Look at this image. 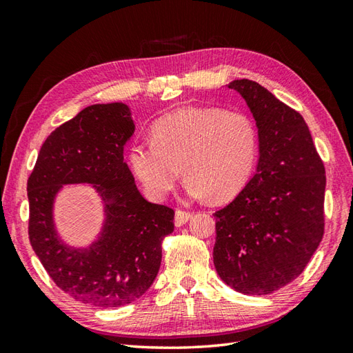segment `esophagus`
<instances>
[{
	"mask_svg": "<svg viewBox=\"0 0 353 353\" xmlns=\"http://www.w3.org/2000/svg\"><path fill=\"white\" fill-rule=\"evenodd\" d=\"M191 219V214L186 212V211H182V209H177L176 211V215H174V224L177 228L183 226V224H186L190 221Z\"/></svg>",
	"mask_w": 353,
	"mask_h": 353,
	"instance_id": "obj_1",
	"label": "esophagus"
}]
</instances>
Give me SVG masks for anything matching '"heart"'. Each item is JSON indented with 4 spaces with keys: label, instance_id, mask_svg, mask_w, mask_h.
<instances>
[{
    "label": "heart",
    "instance_id": "obj_1",
    "mask_svg": "<svg viewBox=\"0 0 353 353\" xmlns=\"http://www.w3.org/2000/svg\"><path fill=\"white\" fill-rule=\"evenodd\" d=\"M259 153V133L243 112L185 108L152 127V142L130 147L129 165L150 197L163 199L181 177L194 199L236 197L250 182Z\"/></svg>",
    "mask_w": 353,
    "mask_h": 353
}]
</instances>
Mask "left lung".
<instances>
[{
  "label": "left lung",
  "mask_w": 353,
  "mask_h": 353,
  "mask_svg": "<svg viewBox=\"0 0 353 353\" xmlns=\"http://www.w3.org/2000/svg\"><path fill=\"white\" fill-rule=\"evenodd\" d=\"M245 100L259 133L250 182L214 214V265L229 287L265 296L292 282L325 232V165L303 117L253 80L228 85Z\"/></svg>",
  "instance_id": "obj_1"
}]
</instances>
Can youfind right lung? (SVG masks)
Wrapping results in <instances>:
<instances>
[{
    "label": "right lung",
    "instance_id": "right-lung-1",
    "mask_svg": "<svg viewBox=\"0 0 353 353\" xmlns=\"http://www.w3.org/2000/svg\"><path fill=\"white\" fill-rule=\"evenodd\" d=\"M134 132L124 103L92 104L45 139L27 182L28 236L54 283L76 301L117 308L152 287L162 241L174 230V211L141 196L124 161ZM91 184L102 197L105 221L88 248H71L57 234L54 200L65 184Z\"/></svg>",
    "mask_w": 353,
    "mask_h": 353
}]
</instances>
